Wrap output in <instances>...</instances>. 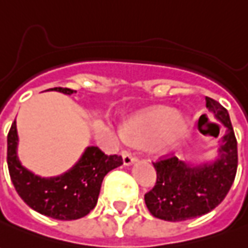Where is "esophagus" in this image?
Wrapping results in <instances>:
<instances>
[{"label":"esophagus","mask_w":248,"mask_h":248,"mask_svg":"<svg viewBox=\"0 0 248 248\" xmlns=\"http://www.w3.org/2000/svg\"><path fill=\"white\" fill-rule=\"evenodd\" d=\"M122 157H124V164L126 166L131 165V164H134L137 161L136 155H133L130 152H124V153H122Z\"/></svg>","instance_id":"34e87169"}]
</instances>
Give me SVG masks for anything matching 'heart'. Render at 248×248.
<instances>
[{
  "label": "heart",
  "instance_id": "obj_1",
  "mask_svg": "<svg viewBox=\"0 0 248 248\" xmlns=\"http://www.w3.org/2000/svg\"><path fill=\"white\" fill-rule=\"evenodd\" d=\"M124 134L137 142L154 141L161 149L180 142L186 130V118L169 107H157L140 112L124 122Z\"/></svg>",
  "mask_w": 248,
  "mask_h": 248
}]
</instances>
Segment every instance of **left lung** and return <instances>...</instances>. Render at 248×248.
<instances>
[{
    "mask_svg": "<svg viewBox=\"0 0 248 248\" xmlns=\"http://www.w3.org/2000/svg\"><path fill=\"white\" fill-rule=\"evenodd\" d=\"M205 106L226 133L219 141L214 160L192 164L177 157L165 158L153 165L157 183L145 195L146 207L154 217L183 221L211 212L227 196L238 168V143L230 115L219 102L205 98Z\"/></svg>",
    "mask_w": 248,
    "mask_h": 248,
    "instance_id": "8db88e82",
    "label": "left lung"
}]
</instances>
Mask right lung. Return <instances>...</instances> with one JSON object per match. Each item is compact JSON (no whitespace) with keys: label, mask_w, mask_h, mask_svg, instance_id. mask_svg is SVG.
I'll list each match as a JSON object with an SVG mask.
<instances>
[{"label":"right lung","mask_w":248,"mask_h":248,"mask_svg":"<svg viewBox=\"0 0 248 248\" xmlns=\"http://www.w3.org/2000/svg\"><path fill=\"white\" fill-rule=\"evenodd\" d=\"M49 90L65 95L76 93L62 87ZM17 148L15 121L8 134V168L12 183L31 208L58 220H76L90 214L96 205L105 176L124 164L121 155H107L98 146H87L67 172L55 177H41L22 165Z\"/></svg>","instance_id":"right-lung-1"}]
</instances>
